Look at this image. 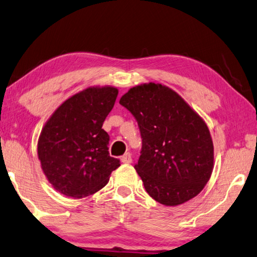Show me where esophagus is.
<instances>
[{
  "label": "esophagus",
  "instance_id": "obj_1",
  "mask_svg": "<svg viewBox=\"0 0 257 257\" xmlns=\"http://www.w3.org/2000/svg\"><path fill=\"white\" fill-rule=\"evenodd\" d=\"M132 155H130L129 152H127V153H124L123 156L121 157V162L123 163V164H130L132 163Z\"/></svg>",
  "mask_w": 257,
  "mask_h": 257
}]
</instances>
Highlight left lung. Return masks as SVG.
<instances>
[{
	"instance_id": "1",
	"label": "left lung",
	"mask_w": 257,
	"mask_h": 257,
	"mask_svg": "<svg viewBox=\"0 0 257 257\" xmlns=\"http://www.w3.org/2000/svg\"><path fill=\"white\" fill-rule=\"evenodd\" d=\"M120 104L139 123L142 150L135 170L148 194L168 206L200 194L213 170V143L203 118L162 84L132 87Z\"/></svg>"
}]
</instances>
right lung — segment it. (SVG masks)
Segmentation results:
<instances>
[{
  "instance_id": "right-lung-1",
  "label": "right lung",
  "mask_w": 257,
  "mask_h": 257,
  "mask_svg": "<svg viewBox=\"0 0 257 257\" xmlns=\"http://www.w3.org/2000/svg\"><path fill=\"white\" fill-rule=\"evenodd\" d=\"M118 91L95 86L67 99L46 122L38 141V157L46 178L72 198L89 196L107 185L120 160L109 156L106 116Z\"/></svg>"
}]
</instances>
